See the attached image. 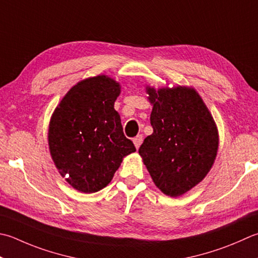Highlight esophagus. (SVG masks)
<instances>
[{
	"instance_id": "esophagus-1",
	"label": "esophagus",
	"mask_w": 258,
	"mask_h": 258,
	"mask_svg": "<svg viewBox=\"0 0 258 258\" xmlns=\"http://www.w3.org/2000/svg\"><path fill=\"white\" fill-rule=\"evenodd\" d=\"M142 141H143V136L142 135H138V136H136V138L133 139V143H134L136 149L140 148V145L142 144Z\"/></svg>"
}]
</instances>
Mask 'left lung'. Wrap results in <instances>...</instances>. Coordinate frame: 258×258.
Segmentation results:
<instances>
[{
  "instance_id": "obj_1",
  "label": "left lung",
  "mask_w": 258,
  "mask_h": 258,
  "mask_svg": "<svg viewBox=\"0 0 258 258\" xmlns=\"http://www.w3.org/2000/svg\"><path fill=\"white\" fill-rule=\"evenodd\" d=\"M153 133L139 153L154 184L179 197L201 182L215 163L219 135L213 115L192 87L146 86Z\"/></svg>"
}]
</instances>
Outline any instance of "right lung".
Segmentation results:
<instances>
[{
	"instance_id": "add662e5",
	"label": "right lung",
	"mask_w": 258,
	"mask_h": 258,
	"mask_svg": "<svg viewBox=\"0 0 258 258\" xmlns=\"http://www.w3.org/2000/svg\"><path fill=\"white\" fill-rule=\"evenodd\" d=\"M119 94V83L108 76L86 78L69 89L50 118L48 143L53 163L80 192L105 188L125 156L136 151L114 108Z\"/></svg>"
}]
</instances>
